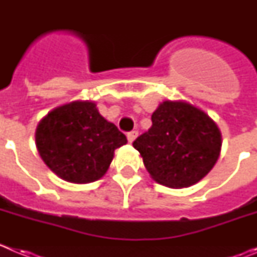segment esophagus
I'll return each mask as SVG.
<instances>
[{"label": "esophagus", "instance_id": "1", "mask_svg": "<svg viewBox=\"0 0 257 257\" xmlns=\"http://www.w3.org/2000/svg\"><path fill=\"white\" fill-rule=\"evenodd\" d=\"M138 131L134 130V131H130V133L127 134V140H128V143H133L134 140L136 139V136H138Z\"/></svg>", "mask_w": 257, "mask_h": 257}]
</instances>
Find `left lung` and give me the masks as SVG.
Instances as JSON below:
<instances>
[{"label": "left lung", "mask_w": 257, "mask_h": 257, "mask_svg": "<svg viewBox=\"0 0 257 257\" xmlns=\"http://www.w3.org/2000/svg\"><path fill=\"white\" fill-rule=\"evenodd\" d=\"M157 183L185 188L198 183L216 163L221 134L201 109L184 101H163L152 127L133 143Z\"/></svg>", "instance_id": "1"}]
</instances>
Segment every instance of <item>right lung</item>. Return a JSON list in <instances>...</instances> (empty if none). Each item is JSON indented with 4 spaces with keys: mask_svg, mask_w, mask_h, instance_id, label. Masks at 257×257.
<instances>
[{
    "mask_svg": "<svg viewBox=\"0 0 257 257\" xmlns=\"http://www.w3.org/2000/svg\"><path fill=\"white\" fill-rule=\"evenodd\" d=\"M126 143V136L100 115L92 101H73L54 109L36 130V145L47 167L76 184L100 179L114 149Z\"/></svg>",
    "mask_w": 257,
    "mask_h": 257,
    "instance_id": "right-lung-1",
    "label": "right lung"
}]
</instances>
